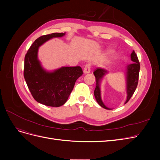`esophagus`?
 <instances>
[{
	"label": "esophagus",
	"mask_w": 160,
	"mask_h": 160,
	"mask_svg": "<svg viewBox=\"0 0 160 160\" xmlns=\"http://www.w3.org/2000/svg\"><path fill=\"white\" fill-rule=\"evenodd\" d=\"M91 71V65L90 64H88L86 65L85 68L83 69V73L84 74H87V73H89Z\"/></svg>",
	"instance_id": "34e87169"
}]
</instances>
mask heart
Returning <instances> with one entry per match:
<instances>
[{
	"mask_svg": "<svg viewBox=\"0 0 160 160\" xmlns=\"http://www.w3.org/2000/svg\"><path fill=\"white\" fill-rule=\"evenodd\" d=\"M112 51H113L111 50V49H108V53H110V52H111ZM118 57V55H114V56L113 57V59H116V58H117Z\"/></svg>",
	"mask_w": 160,
	"mask_h": 160,
	"instance_id": "1",
	"label": "heart"
}]
</instances>
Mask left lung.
Masks as SVG:
<instances>
[{
    "label": "left lung",
    "instance_id": "obj_1",
    "mask_svg": "<svg viewBox=\"0 0 160 160\" xmlns=\"http://www.w3.org/2000/svg\"><path fill=\"white\" fill-rule=\"evenodd\" d=\"M131 60L133 62L132 64L128 65L125 68V85H126V93H127V99L125 101V104L128 103V101L132 98L133 93L138 86L139 72L140 69V65L138 59V57L135 54L134 51L131 53ZM109 73V71L104 69L98 68L94 72L93 74L96 79V88L94 91L95 98L98 103L105 109H111L106 106L101 99V84L103 81V77Z\"/></svg>",
    "mask_w": 160,
    "mask_h": 160
}]
</instances>
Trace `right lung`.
I'll use <instances>...</instances> for the list:
<instances>
[{"mask_svg": "<svg viewBox=\"0 0 160 160\" xmlns=\"http://www.w3.org/2000/svg\"><path fill=\"white\" fill-rule=\"evenodd\" d=\"M65 35V32H55L38 37L25 57L24 77L28 89L38 103L50 107L57 108L64 105L77 79L83 75L80 67H61L48 71L38 59V49L41 45L53 38Z\"/></svg>", "mask_w": 160, "mask_h": 160, "instance_id": "obj_1", "label": "right lung"}]
</instances>
